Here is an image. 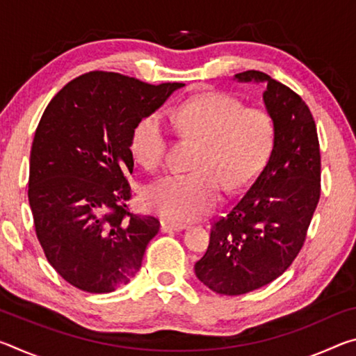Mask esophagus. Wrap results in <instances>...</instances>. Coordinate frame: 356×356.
Masks as SVG:
<instances>
[{
    "mask_svg": "<svg viewBox=\"0 0 356 356\" xmlns=\"http://www.w3.org/2000/svg\"><path fill=\"white\" fill-rule=\"evenodd\" d=\"M186 229L185 225H177V222L171 221H161V232H179Z\"/></svg>",
    "mask_w": 356,
    "mask_h": 356,
    "instance_id": "1",
    "label": "esophagus"
}]
</instances>
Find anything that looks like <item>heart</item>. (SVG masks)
Returning <instances> with one entry per match:
<instances>
[{"mask_svg":"<svg viewBox=\"0 0 356 356\" xmlns=\"http://www.w3.org/2000/svg\"><path fill=\"white\" fill-rule=\"evenodd\" d=\"M170 119L184 134L201 143L195 172H171L154 180L146 201L161 216L188 222L210 212L221 197L248 188L264 170L276 141V122L262 108H245L225 94H207L174 108ZM170 129L161 111L143 118L131 131L130 147L147 170L165 159Z\"/></svg>","mask_w":356,"mask_h":356,"instance_id":"1","label":"heart"}]
</instances>
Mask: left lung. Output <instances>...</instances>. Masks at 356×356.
<instances>
[{
  "label": "left lung",
  "instance_id": "1",
  "mask_svg": "<svg viewBox=\"0 0 356 356\" xmlns=\"http://www.w3.org/2000/svg\"><path fill=\"white\" fill-rule=\"evenodd\" d=\"M234 80L264 83L276 141L248 191L213 222L206 254L195 264L197 280L221 295L256 291L284 273L305 243L321 197V149L308 105L264 72L246 70Z\"/></svg>",
  "mask_w": 356,
  "mask_h": 356
}]
</instances>
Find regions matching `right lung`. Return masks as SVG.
Masks as SVG:
<instances>
[{
  "label": "right lung",
  "instance_id": "add662e5",
  "mask_svg": "<svg viewBox=\"0 0 356 356\" xmlns=\"http://www.w3.org/2000/svg\"><path fill=\"white\" fill-rule=\"evenodd\" d=\"M182 86L89 72L65 84L42 114L29 159V207L47 261L80 291L127 284L159 234V220L127 207L131 131Z\"/></svg>",
  "mask_w": 356,
  "mask_h": 356
}]
</instances>
